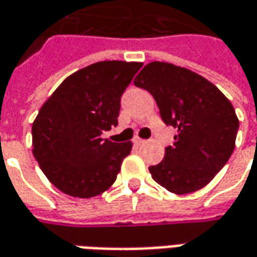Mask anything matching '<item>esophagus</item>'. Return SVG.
Segmentation results:
<instances>
[{
	"instance_id": "34e87169",
	"label": "esophagus",
	"mask_w": 257,
	"mask_h": 257,
	"mask_svg": "<svg viewBox=\"0 0 257 257\" xmlns=\"http://www.w3.org/2000/svg\"><path fill=\"white\" fill-rule=\"evenodd\" d=\"M134 143L136 145V146H141V145H143V143H146V141H143V139H141V138H135Z\"/></svg>"
}]
</instances>
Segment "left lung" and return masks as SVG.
<instances>
[{
	"label": "left lung",
	"mask_w": 257,
	"mask_h": 257,
	"mask_svg": "<svg viewBox=\"0 0 257 257\" xmlns=\"http://www.w3.org/2000/svg\"><path fill=\"white\" fill-rule=\"evenodd\" d=\"M134 83L153 96L163 121L178 129L161 163L149 167L152 178L177 195L202 189L234 152L239 121L231 101L203 76L168 62L147 64Z\"/></svg>",
	"instance_id": "8db88e82"
}]
</instances>
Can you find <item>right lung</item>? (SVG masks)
<instances>
[{"mask_svg":"<svg viewBox=\"0 0 257 257\" xmlns=\"http://www.w3.org/2000/svg\"><path fill=\"white\" fill-rule=\"evenodd\" d=\"M142 62L101 61L61 83L36 116L33 156L48 181L73 197L97 196L115 182L132 142L101 134L118 125L121 96Z\"/></svg>","mask_w":257,"mask_h":257,"instance_id":"right-lung-1","label":"right lung"}]
</instances>
